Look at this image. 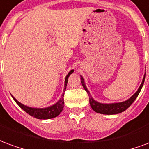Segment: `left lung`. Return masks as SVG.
Listing matches in <instances>:
<instances>
[{
    "label": "left lung",
    "instance_id": "obj_1",
    "mask_svg": "<svg viewBox=\"0 0 149 149\" xmlns=\"http://www.w3.org/2000/svg\"><path fill=\"white\" fill-rule=\"evenodd\" d=\"M144 79H145V74L143 78V81L141 83V86L138 88V90L136 92V93L133 94L128 100L123 101V102H120V103H112V104H101L97 102L95 100H93V98L91 97L90 93L89 91L88 90L87 87L85 85L83 77L81 76V81L82 86L84 88V90L87 92V93L88 94V97H89V104H90L91 108L93 109V111H95L97 113H100V114H105V115H113V114H118L120 112H124L125 110L128 109V107L131 105L133 103L136 97H138V95L141 92V88L143 87V84H144Z\"/></svg>",
    "mask_w": 149,
    "mask_h": 149
}]
</instances>
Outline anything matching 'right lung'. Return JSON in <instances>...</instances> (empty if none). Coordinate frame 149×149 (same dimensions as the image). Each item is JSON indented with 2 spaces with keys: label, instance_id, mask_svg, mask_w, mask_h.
<instances>
[{
  "label": "right lung",
  "instance_id": "add662e5",
  "mask_svg": "<svg viewBox=\"0 0 149 149\" xmlns=\"http://www.w3.org/2000/svg\"><path fill=\"white\" fill-rule=\"evenodd\" d=\"M74 72V70L72 69L69 72L68 75L66 76L65 81V88H64V93L62 94L61 99L58 100V102H56L55 104H53L52 106L48 107V108H45V109H37V108H31V107H28L26 105H24L21 103H20L19 101L15 99L14 97H13V98L16 101V103L19 106L21 107L22 109L24 110V112H26L28 114H29L32 116H33L35 118L40 119V120H46V119H52L54 118L62 112L63 108H64V95H65V89H66V86H67V83H68V78L69 77V75L72 74Z\"/></svg>",
  "mask_w": 149,
  "mask_h": 149
}]
</instances>
